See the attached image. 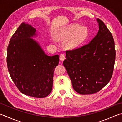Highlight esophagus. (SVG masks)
I'll list each match as a JSON object with an SVG mask.
<instances>
[{"label":"esophagus","mask_w":122,"mask_h":122,"mask_svg":"<svg viewBox=\"0 0 122 122\" xmlns=\"http://www.w3.org/2000/svg\"><path fill=\"white\" fill-rule=\"evenodd\" d=\"M65 59H66L65 55L64 54H63V53L60 54V60L61 61H62Z\"/></svg>","instance_id":"esophagus-1"}]
</instances>
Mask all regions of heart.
I'll use <instances>...</instances> for the list:
<instances>
[{
    "label": "heart",
    "mask_w": 122,
    "mask_h": 122,
    "mask_svg": "<svg viewBox=\"0 0 122 122\" xmlns=\"http://www.w3.org/2000/svg\"><path fill=\"white\" fill-rule=\"evenodd\" d=\"M89 35L88 29L81 26L77 23L72 24L60 31L58 36L60 38L67 39V46L69 48H74L83 44L87 39ZM56 41V39L53 38Z\"/></svg>",
    "instance_id": "b5f03b06"
}]
</instances>
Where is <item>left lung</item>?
Listing matches in <instances>:
<instances>
[{"instance_id": "obj_1", "label": "left lung", "mask_w": 122, "mask_h": 122, "mask_svg": "<svg viewBox=\"0 0 122 122\" xmlns=\"http://www.w3.org/2000/svg\"><path fill=\"white\" fill-rule=\"evenodd\" d=\"M99 30L91 41L81 47L66 51L63 61L73 88L81 94H94L109 82L116 56L112 35L97 19Z\"/></svg>"}]
</instances>
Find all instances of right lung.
Masks as SVG:
<instances>
[{"instance_id": "add662e5", "label": "right lung", "mask_w": 122, "mask_h": 122, "mask_svg": "<svg viewBox=\"0 0 122 122\" xmlns=\"http://www.w3.org/2000/svg\"><path fill=\"white\" fill-rule=\"evenodd\" d=\"M36 29L22 23L10 38L7 50L9 73L19 90L26 96L37 98L47 97L52 91L55 68L58 55L45 54L31 37Z\"/></svg>"}]
</instances>
